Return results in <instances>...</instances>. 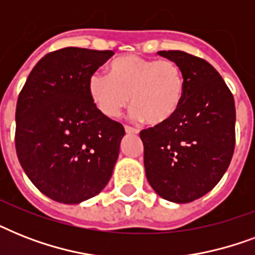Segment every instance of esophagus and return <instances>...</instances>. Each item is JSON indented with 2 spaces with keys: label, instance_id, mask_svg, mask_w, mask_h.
<instances>
[{
  "label": "esophagus",
  "instance_id": "esophagus-1",
  "mask_svg": "<svg viewBox=\"0 0 255 255\" xmlns=\"http://www.w3.org/2000/svg\"><path fill=\"white\" fill-rule=\"evenodd\" d=\"M124 129H126V132H127V133H129V135H137V133H139V131H137L136 128H132V127H129V126H126V127H124Z\"/></svg>",
  "mask_w": 255,
  "mask_h": 255
}]
</instances>
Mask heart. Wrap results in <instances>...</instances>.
I'll return each instance as SVG.
<instances>
[{"label": "heart", "mask_w": 255, "mask_h": 255, "mask_svg": "<svg viewBox=\"0 0 255 255\" xmlns=\"http://www.w3.org/2000/svg\"><path fill=\"white\" fill-rule=\"evenodd\" d=\"M87 91L98 112L108 119L118 118L131 104L133 119L161 126L181 106L185 82L174 62L127 54L110 63L108 75L92 73Z\"/></svg>", "instance_id": "1"}]
</instances>
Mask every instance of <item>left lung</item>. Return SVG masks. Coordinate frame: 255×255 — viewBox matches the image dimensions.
<instances>
[{
	"label": "left lung",
	"instance_id": "1",
	"mask_svg": "<svg viewBox=\"0 0 255 255\" xmlns=\"http://www.w3.org/2000/svg\"><path fill=\"white\" fill-rule=\"evenodd\" d=\"M181 69L185 92L169 122L140 132L148 182L168 201L186 204L221 180L236 145L233 94L205 59L185 51H159Z\"/></svg>",
	"mask_w": 255,
	"mask_h": 255
}]
</instances>
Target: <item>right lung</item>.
Masks as SVG:
<instances>
[{
  "instance_id": "1",
  "label": "right lung",
  "mask_w": 255,
  "mask_h": 255,
  "mask_svg": "<svg viewBox=\"0 0 255 255\" xmlns=\"http://www.w3.org/2000/svg\"><path fill=\"white\" fill-rule=\"evenodd\" d=\"M111 50L65 47L46 54L26 79L15 110V151L30 181L62 204L100 193L112 176L124 127L98 112L88 77Z\"/></svg>"
}]
</instances>
